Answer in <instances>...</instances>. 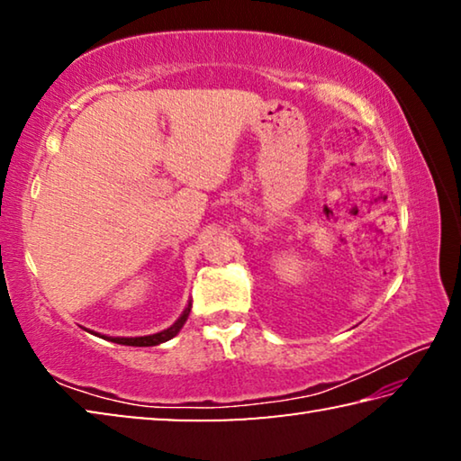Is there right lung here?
Here are the masks:
<instances>
[{
    "label": "right lung",
    "instance_id": "obj_1",
    "mask_svg": "<svg viewBox=\"0 0 461 461\" xmlns=\"http://www.w3.org/2000/svg\"><path fill=\"white\" fill-rule=\"evenodd\" d=\"M191 313V301L189 305L185 307L183 315L176 319V321L167 327V330H162L158 333H152V335H142V338H109V335H101V338L107 339V341H113V343H120V346H136V348H148V346H158V343H165L168 339H173L175 335L183 330V325L186 323V319H189ZM89 331V330H87ZM93 333V331H91ZM99 335V333H95Z\"/></svg>",
    "mask_w": 461,
    "mask_h": 461
}]
</instances>
